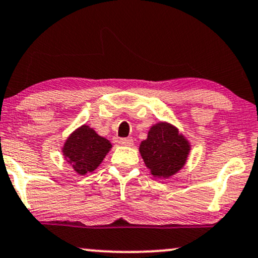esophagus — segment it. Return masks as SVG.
I'll return each instance as SVG.
<instances>
[{"mask_svg": "<svg viewBox=\"0 0 258 258\" xmlns=\"http://www.w3.org/2000/svg\"><path fill=\"white\" fill-rule=\"evenodd\" d=\"M119 143L121 145H123V147H132L133 139H131V138H121Z\"/></svg>", "mask_w": 258, "mask_h": 258, "instance_id": "1", "label": "esophagus"}]
</instances>
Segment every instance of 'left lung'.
<instances>
[{
	"label": "left lung",
	"instance_id": "obj_1",
	"mask_svg": "<svg viewBox=\"0 0 258 258\" xmlns=\"http://www.w3.org/2000/svg\"><path fill=\"white\" fill-rule=\"evenodd\" d=\"M191 143L178 127L159 121L150 127L148 137L139 144V153L145 166L155 178L168 179L187 162Z\"/></svg>",
	"mask_w": 258,
	"mask_h": 258
}]
</instances>
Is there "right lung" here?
Instances as JSON below:
<instances>
[{
	"instance_id": "1",
	"label": "right lung",
	"mask_w": 258,
	"mask_h": 258,
	"mask_svg": "<svg viewBox=\"0 0 258 258\" xmlns=\"http://www.w3.org/2000/svg\"><path fill=\"white\" fill-rule=\"evenodd\" d=\"M113 145L101 137L92 127L82 125L68 136L61 151L63 159L72 166L74 172L85 175L98 168Z\"/></svg>"
}]
</instances>
